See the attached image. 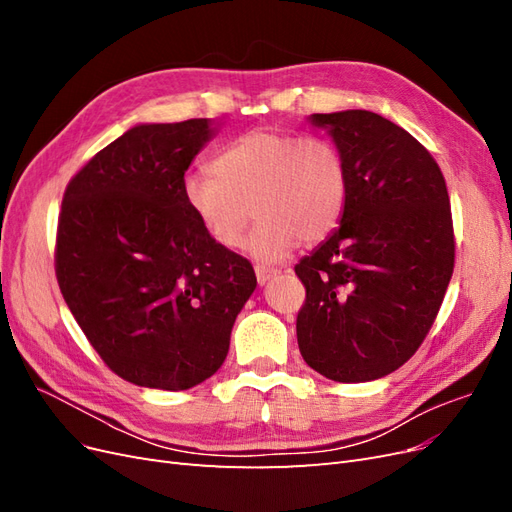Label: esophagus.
Masks as SVG:
<instances>
[{
    "mask_svg": "<svg viewBox=\"0 0 512 512\" xmlns=\"http://www.w3.org/2000/svg\"><path fill=\"white\" fill-rule=\"evenodd\" d=\"M280 273L277 269H267V267H256V280H258V284L262 286V284H267L269 280H273V277Z\"/></svg>",
    "mask_w": 512,
    "mask_h": 512,
    "instance_id": "1",
    "label": "esophagus"
}]
</instances>
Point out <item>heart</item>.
Here are the masks:
<instances>
[{
    "label": "heart",
    "mask_w": 512,
    "mask_h": 512,
    "mask_svg": "<svg viewBox=\"0 0 512 512\" xmlns=\"http://www.w3.org/2000/svg\"><path fill=\"white\" fill-rule=\"evenodd\" d=\"M183 203L222 247H245L258 262H277L299 245L327 239L348 200V166L322 138L256 128L228 143L211 170H192L181 183Z\"/></svg>",
    "instance_id": "1"
}]
</instances>
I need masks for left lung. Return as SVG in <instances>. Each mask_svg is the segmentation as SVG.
<instances>
[{
    "instance_id": "1",
    "label": "left lung",
    "mask_w": 512,
    "mask_h": 512,
    "mask_svg": "<svg viewBox=\"0 0 512 512\" xmlns=\"http://www.w3.org/2000/svg\"><path fill=\"white\" fill-rule=\"evenodd\" d=\"M348 166L339 226L294 273L305 286L297 339L335 382H369L423 344L455 267L446 181L431 153L371 111L309 115Z\"/></svg>"
}]
</instances>
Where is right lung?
Here are the masks:
<instances>
[{
  "mask_svg": "<svg viewBox=\"0 0 512 512\" xmlns=\"http://www.w3.org/2000/svg\"><path fill=\"white\" fill-rule=\"evenodd\" d=\"M211 119L138 123L68 183L55 273L72 316L115 374L185 391L218 371L256 288L250 260L211 241L183 203Z\"/></svg>",
  "mask_w": 512,
  "mask_h": 512,
  "instance_id": "1",
  "label": "right lung"
}]
</instances>
